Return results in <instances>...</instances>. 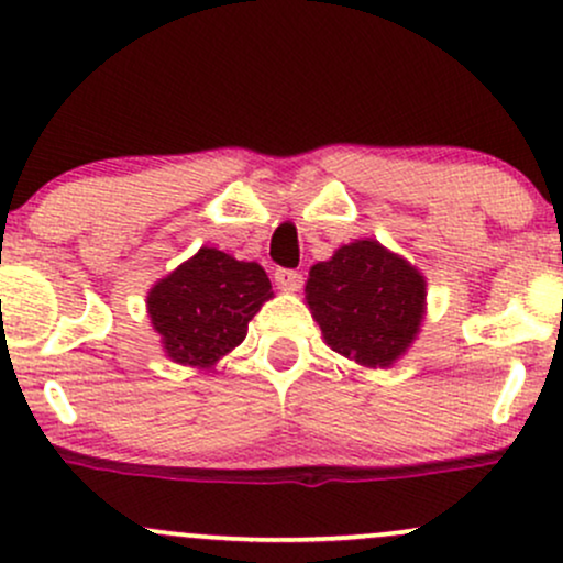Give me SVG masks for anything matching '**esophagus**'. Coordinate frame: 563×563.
Here are the masks:
<instances>
[{"mask_svg":"<svg viewBox=\"0 0 563 563\" xmlns=\"http://www.w3.org/2000/svg\"><path fill=\"white\" fill-rule=\"evenodd\" d=\"M275 283L280 290H290V294H294V290L301 288L303 277H301V273H296V269H277Z\"/></svg>","mask_w":563,"mask_h":563,"instance_id":"34e87169","label":"esophagus"}]
</instances>
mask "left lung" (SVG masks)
<instances>
[{"label": "left lung", "mask_w": 563, "mask_h": 563, "mask_svg": "<svg viewBox=\"0 0 563 563\" xmlns=\"http://www.w3.org/2000/svg\"><path fill=\"white\" fill-rule=\"evenodd\" d=\"M303 294L325 344L365 367L397 363L426 312L423 275L371 238L314 264Z\"/></svg>", "instance_id": "8db88e82"}]
</instances>
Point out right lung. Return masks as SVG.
Returning <instances> with one entry per match:
<instances>
[{"instance_id": "1", "label": "right lung", "mask_w": 563, "mask_h": 563, "mask_svg": "<svg viewBox=\"0 0 563 563\" xmlns=\"http://www.w3.org/2000/svg\"><path fill=\"white\" fill-rule=\"evenodd\" d=\"M267 299H273V286L260 264L200 249L151 288L147 314L166 357L179 365L211 367L241 344L251 318Z\"/></svg>"}]
</instances>
